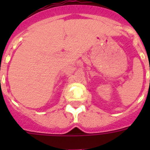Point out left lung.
I'll return each instance as SVG.
<instances>
[{
	"mask_svg": "<svg viewBox=\"0 0 150 150\" xmlns=\"http://www.w3.org/2000/svg\"><path fill=\"white\" fill-rule=\"evenodd\" d=\"M149 82H150V80H149Z\"/></svg>",
	"mask_w": 150,
	"mask_h": 150,
	"instance_id": "1",
	"label": "left lung"
}]
</instances>
